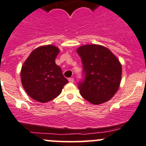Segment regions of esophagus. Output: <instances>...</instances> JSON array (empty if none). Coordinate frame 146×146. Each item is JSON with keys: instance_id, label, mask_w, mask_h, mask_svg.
I'll return each mask as SVG.
<instances>
[{"instance_id": "34e87169", "label": "esophagus", "mask_w": 146, "mask_h": 146, "mask_svg": "<svg viewBox=\"0 0 146 146\" xmlns=\"http://www.w3.org/2000/svg\"><path fill=\"white\" fill-rule=\"evenodd\" d=\"M68 81H69V82H74V78H69Z\"/></svg>"}]
</instances>
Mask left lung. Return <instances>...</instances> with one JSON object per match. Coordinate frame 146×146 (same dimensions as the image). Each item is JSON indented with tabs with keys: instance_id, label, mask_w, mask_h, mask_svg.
Returning <instances> with one entry per match:
<instances>
[{
	"instance_id": "8db88e82",
	"label": "left lung",
	"mask_w": 146,
	"mask_h": 146,
	"mask_svg": "<svg viewBox=\"0 0 146 146\" xmlns=\"http://www.w3.org/2000/svg\"><path fill=\"white\" fill-rule=\"evenodd\" d=\"M82 64L83 80L78 83L81 96L92 104L109 101L119 89L122 66L107 47L86 45L77 49Z\"/></svg>"
}]
</instances>
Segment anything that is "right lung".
<instances>
[{"label": "right lung", "mask_w": 146, "mask_h": 146, "mask_svg": "<svg viewBox=\"0 0 146 146\" xmlns=\"http://www.w3.org/2000/svg\"><path fill=\"white\" fill-rule=\"evenodd\" d=\"M59 52V48L54 45L41 46L35 49L24 61L21 70V84L34 100L41 103L52 100L68 82L55 63Z\"/></svg>", "instance_id": "right-lung-1"}]
</instances>
